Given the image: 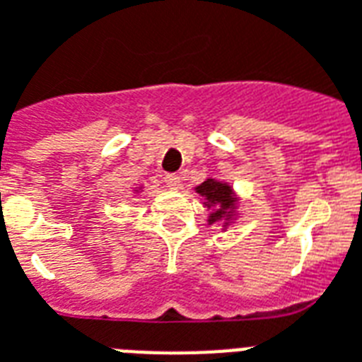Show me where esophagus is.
<instances>
[{"mask_svg":"<svg viewBox=\"0 0 362 362\" xmlns=\"http://www.w3.org/2000/svg\"><path fill=\"white\" fill-rule=\"evenodd\" d=\"M164 181H166L168 187L173 190L181 187V177H179V175H175V173H172V175H166V177H164Z\"/></svg>","mask_w":362,"mask_h":362,"instance_id":"34e87169","label":"esophagus"}]
</instances>
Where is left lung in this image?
Returning a JSON list of instances; mask_svg holds the SVG:
<instances>
[{
  "mask_svg": "<svg viewBox=\"0 0 362 362\" xmlns=\"http://www.w3.org/2000/svg\"><path fill=\"white\" fill-rule=\"evenodd\" d=\"M196 192L204 196L206 206H217L215 211L209 213V223H219L223 219H230L232 213L236 209V200L232 192L230 185L217 181V179H207L200 187H196Z\"/></svg>",
  "mask_w": 362,
  "mask_h": 362,
  "instance_id": "left-lung-1",
  "label": "left lung"
}]
</instances>
